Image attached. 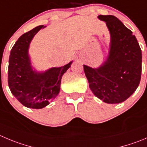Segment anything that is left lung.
<instances>
[{"label": "left lung", "instance_id": "8db88e82", "mask_svg": "<svg viewBox=\"0 0 147 147\" xmlns=\"http://www.w3.org/2000/svg\"><path fill=\"white\" fill-rule=\"evenodd\" d=\"M110 34L107 60L98 68L84 65L89 88L96 97L108 104L125 101L139 86L142 75V53L130 29L117 17L100 15Z\"/></svg>", "mask_w": 147, "mask_h": 147}]
</instances>
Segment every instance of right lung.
<instances>
[{"mask_svg":"<svg viewBox=\"0 0 147 147\" xmlns=\"http://www.w3.org/2000/svg\"><path fill=\"white\" fill-rule=\"evenodd\" d=\"M45 27L40 25L22 34L12 47L9 56V89L19 102L29 108L42 109L56 97L63 75L73 62L61 67H53L44 72L32 68L29 55V45L34 35Z\"/></svg>","mask_w":147,"mask_h":147,"instance_id":"1","label":"right lung"}]
</instances>
